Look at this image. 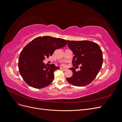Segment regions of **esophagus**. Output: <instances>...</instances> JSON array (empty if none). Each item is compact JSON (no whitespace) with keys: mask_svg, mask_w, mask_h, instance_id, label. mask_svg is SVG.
Wrapping results in <instances>:
<instances>
[{"mask_svg":"<svg viewBox=\"0 0 122 122\" xmlns=\"http://www.w3.org/2000/svg\"><path fill=\"white\" fill-rule=\"evenodd\" d=\"M60 69L61 70H62V71H66V70H67V69H65V68H61Z\"/></svg>","mask_w":122,"mask_h":122,"instance_id":"obj_1","label":"esophagus"}]
</instances>
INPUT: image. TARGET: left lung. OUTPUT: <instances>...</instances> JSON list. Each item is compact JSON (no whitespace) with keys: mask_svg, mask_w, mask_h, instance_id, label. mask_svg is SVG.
Listing matches in <instances>:
<instances>
[{"mask_svg":"<svg viewBox=\"0 0 122 122\" xmlns=\"http://www.w3.org/2000/svg\"><path fill=\"white\" fill-rule=\"evenodd\" d=\"M67 42L69 48L74 55L72 60L73 67L81 66L80 70L77 72L75 68L69 69L72 71L73 75L67 80L75 86H87L93 81L102 67V50L97 43L89 41L67 40Z\"/></svg>","mask_w":122,"mask_h":122,"instance_id":"8db88e82","label":"left lung"}]
</instances>
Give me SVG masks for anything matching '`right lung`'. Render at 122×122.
I'll list each match as a JSON object with an SVG mask.
<instances>
[{
    "label": "right lung",
    "instance_id": "add662e5",
    "mask_svg": "<svg viewBox=\"0 0 122 122\" xmlns=\"http://www.w3.org/2000/svg\"><path fill=\"white\" fill-rule=\"evenodd\" d=\"M66 40L50 36H39L29 43L21 51L18 61L20 75L28 86L42 88L54 79V72L60 69L54 64L47 66L43 61L54 51L67 45Z\"/></svg>",
    "mask_w": 122,
    "mask_h": 122
}]
</instances>
